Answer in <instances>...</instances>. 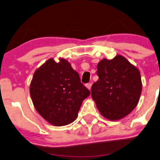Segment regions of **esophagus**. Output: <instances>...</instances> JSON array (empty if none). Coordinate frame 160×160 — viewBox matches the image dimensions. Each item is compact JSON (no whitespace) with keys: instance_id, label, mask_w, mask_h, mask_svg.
<instances>
[{"instance_id":"esophagus-1","label":"esophagus","mask_w":160,"mask_h":160,"mask_svg":"<svg viewBox=\"0 0 160 160\" xmlns=\"http://www.w3.org/2000/svg\"><path fill=\"white\" fill-rule=\"evenodd\" d=\"M86 86L87 87L88 89H89V90H90L91 87H92V82H88V83H86Z\"/></svg>"}]
</instances>
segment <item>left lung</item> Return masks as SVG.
I'll list each match as a JSON object with an SVG mask.
<instances>
[{
  "label": "left lung",
  "instance_id": "left-lung-1",
  "mask_svg": "<svg viewBox=\"0 0 160 160\" xmlns=\"http://www.w3.org/2000/svg\"><path fill=\"white\" fill-rule=\"evenodd\" d=\"M98 81L92 86V98L102 115L111 120L127 116L138 103L142 90L139 71L122 56L106 58L97 65Z\"/></svg>",
  "mask_w": 160,
  "mask_h": 160
}]
</instances>
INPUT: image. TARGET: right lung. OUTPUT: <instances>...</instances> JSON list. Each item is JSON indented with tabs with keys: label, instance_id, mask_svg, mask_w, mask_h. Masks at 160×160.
Here are the masks:
<instances>
[{
	"label": "right lung",
	"instance_id": "add662e5",
	"mask_svg": "<svg viewBox=\"0 0 160 160\" xmlns=\"http://www.w3.org/2000/svg\"><path fill=\"white\" fill-rule=\"evenodd\" d=\"M30 95L37 111L49 123L65 126L75 120L82 101L90 95L67 60L49 58L36 70Z\"/></svg>",
	"mask_w": 160,
	"mask_h": 160
}]
</instances>
